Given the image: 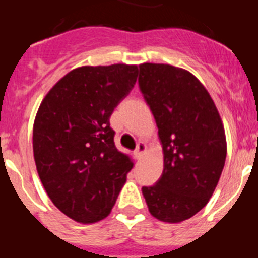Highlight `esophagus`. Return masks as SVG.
I'll return each instance as SVG.
<instances>
[{
    "mask_svg": "<svg viewBox=\"0 0 258 258\" xmlns=\"http://www.w3.org/2000/svg\"><path fill=\"white\" fill-rule=\"evenodd\" d=\"M146 150H147V146H146V143L143 142H140L138 145H137V149L136 151H134V155H136V157L140 160V159H142L143 154L146 152Z\"/></svg>",
    "mask_w": 258,
    "mask_h": 258,
    "instance_id": "obj_1",
    "label": "esophagus"
}]
</instances>
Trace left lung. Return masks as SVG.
I'll return each instance as SVG.
<instances>
[{"label": "left lung", "mask_w": 258, "mask_h": 258, "mask_svg": "<svg viewBox=\"0 0 258 258\" xmlns=\"http://www.w3.org/2000/svg\"><path fill=\"white\" fill-rule=\"evenodd\" d=\"M141 93L150 106L163 145V174L143 186L150 213L178 223L207 206L226 160V137L207 89L183 68L140 66Z\"/></svg>", "instance_id": "obj_1"}]
</instances>
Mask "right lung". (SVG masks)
I'll list each match as a JSON object with an SVG mask.
<instances>
[{"label": "right lung", "instance_id": "obj_1", "mask_svg": "<svg viewBox=\"0 0 258 258\" xmlns=\"http://www.w3.org/2000/svg\"><path fill=\"white\" fill-rule=\"evenodd\" d=\"M138 67L85 66L50 89L33 124V156L50 200L81 223L111 213L133 168L115 146L109 117L131 93Z\"/></svg>", "mask_w": 258, "mask_h": 258}]
</instances>
